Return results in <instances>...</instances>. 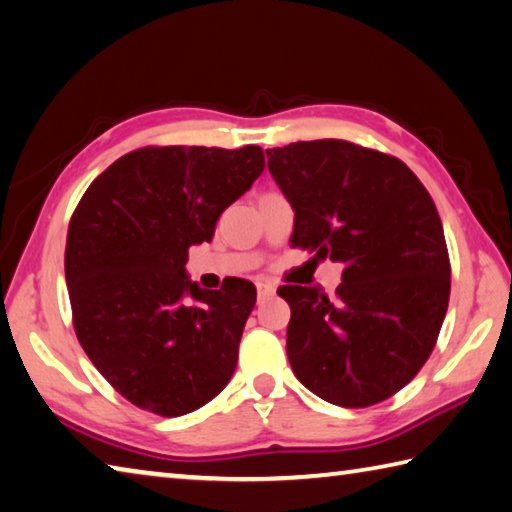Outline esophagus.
Instances as JSON below:
<instances>
[{"label":"esophagus","mask_w":512,"mask_h":512,"mask_svg":"<svg viewBox=\"0 0 512 512\" xmlns=\"http://www.w3.org/2000/svg\"><path fill=\"white\" fill-rule=\"evenodd\" d=\"M273 295H275V286L273 284H264V282L257 284V300L259 302H264L266 297H273Z\"/></svg>","instance_id":"34e87169"}]
</instances>
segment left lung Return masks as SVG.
<instances>
[{
    "instance_id": "obj_1",
    "label": "left lung",
    "mask_w": 512,
    "mask_h": 512,
    "mask_svg": "<svg viewBox=\"0 0 512 512\" xmlns=\"http://www.w3.org/2000/svg\"><path fill=\"white\" fill-rule=\"evenodd\" d=\"M266 156L295 210L291 246L342 264L336 297L277 288L291 306L293 374L333 405L385 401L421 371L448 311L450 255L430 192L396 156L338 138Z\"/></svg>"
}]
</instances>
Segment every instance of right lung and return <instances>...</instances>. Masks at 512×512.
I'll return each instance as SVG.
<instances>
[{
	"label": "right lung",
	"mask_w": 512,
	"mask_h": 512,
	"mask_svg": "<svg viewBox=\"0 0 512 512\" xmlns=\"http://www.w3.org/2000/svg\"><path fill=\"white\" fill-rule=\"evenodd\" d=\"M257 145H150L111 163L73 210L64 275L73 329L129 403L159 416L199 410L228 385L255 286L201 291L188 250L264 170Z\"/></svg>",
	"instance_id": "add662e5"
}]
</instances>
